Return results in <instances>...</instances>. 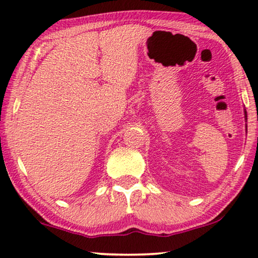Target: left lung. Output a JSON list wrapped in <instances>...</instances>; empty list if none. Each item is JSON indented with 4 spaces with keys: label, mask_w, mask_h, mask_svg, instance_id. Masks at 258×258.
<instances>
[{
    "label": "left lung",
    "mask_w": 258,
    "mask_h": 258,
    "mask_svg": "<svg viewBox=\"0 0 258 258\" xmlns=\"http://www.w3.org/2000/svg\"><path fill=\"white\" fill-rule=\"evenodd\" d=\"M244 114H245V119H246V111L244 110Z\"/></svg>",
    "instance_id": "left-lung-1"
}]
</instances>
